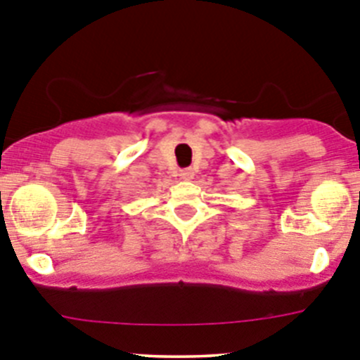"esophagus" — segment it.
Instances as JSON below:
<instances>
[{"mask_svg": "<svg viewBox=\"0 0 360 360\" xmlns=\"http://www.w3.org/2000/svg\"><path fill=\"white\" fill-rule=\"evenodd\" d=\"M179 177H181V179H184V181L193 179V170H191V169H184V170H181V172H179Z\"/></svg>", "mask_w": 360, "mask_h": 360, "instance_id": "obj_1", "label": "esophagus"}]
</instances>
